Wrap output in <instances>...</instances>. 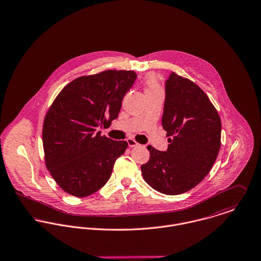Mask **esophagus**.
Returning a JSON list of instances; mask_svg holds the SVG:
<instances>
[{
  "label": "esophagus",
  "mask_w": 261,
  "mask_h": 261,
  "mask_svg": "<svg viewBox=\"0 0 261 261\" xmlns=\"http://www.w3.org/2000/svg\"><path fill=\"white\" fill-rule=\"evenodd\" d=\"M127 143L129 145V147H136V146H138V143L134 139H132V138H128L127 139Z\"/></svg>",
  "instance_id": "1"
}]
</instances>
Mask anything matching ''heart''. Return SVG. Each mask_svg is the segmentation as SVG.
I'll return each instance as SVG.
<instances>
[{"instance_id": "heart-1", "label": "heart", "mask_w": 261, "mask_h": 261, "mask_svg": "<svg viewBox=\"0 0 261 261\" xmlns=\"http://www.w3.org/2000/svg\"><path fill=\"white\" fill-rule=\"evenodd\" d=\"M145 84H146V91H156V90H160L159 85H158V81H157V77L154 74H149L146 79H145Z\"/></svg>"}]
</instances>
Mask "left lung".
Returning a JSON list of instances; mask_svg holds the SVG:
<instances>
[{"instance_id": "8db88e82", "label": "left lung", "mask_w": 261, "mask_h": 261, "mask_svg": "<svg viewBox=\"0 0 261 261\" xmlns=\"http://www.w3.org/2000/svg\"><path fill=\"white\" fill-rule=\"evenodd\" d=\"M162 126L168 149L149 145L150 159L141 171L153 189L177 195L199 184L212 168L221 145V121L202 89L172 72L165 83Z\"/></svg>"}]
</instances>
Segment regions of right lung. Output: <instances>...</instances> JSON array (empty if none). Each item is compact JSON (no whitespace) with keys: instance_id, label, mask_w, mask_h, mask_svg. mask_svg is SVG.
<instances>
[{"instance_id":"right-lung-1","label":"right lung","mask_w":261,"mask_h":261,"mask_svg":"<svg viewBox=\"0 0 261 261\" xmlns=\"http://www.w3.org/2000/svg\"><path fill=\"white\" fill-rule=\"evenodd\" d=\"M136 78L124 70L82 76L54 100L43 124V147L47 169L65 192L86 197L109 180L128 143L101 136L98 128L116 119Z\"/></svg>"}]
</instances>
